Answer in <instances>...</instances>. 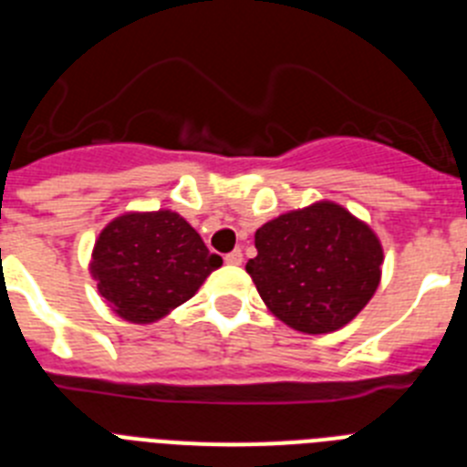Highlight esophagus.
<instances>
[{
    "label": "esophagus",
    "instance_id": "esophagus-1",
    "mask_svg": "<svg viewBox=\"0 0 467 467\" xmlns=\"http://www.w3.org/2000/svg\"><path fill=\"white\" fill-rule=\"evenodd\" d=\"M224 262L226 264H234V266H238V264L243 262V253H241V250H231V253L224 257Z\"/></svg>",
    "mask_w": 467,
    "mask_h": 467
}]
</instances>
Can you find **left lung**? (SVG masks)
Listing matches in <instances>:
<instances>
[{
  "label": "left lung",
  "instance_id": "8db88e82",
  "mask_svg": "<svg viewBox=\"0 0 467 467\" xmlns=\"http://www.w3.org/2000/svg\"><path fill=\"white\" fill-rule=\"evenodd\" d=\"M245 264L264 304L306 334L344 327L377 292L383 250L374 231L337 203L266 222Z\"/></svg>",
  "mask_w": 467,
  "mask_h": 467
}]
</instances>
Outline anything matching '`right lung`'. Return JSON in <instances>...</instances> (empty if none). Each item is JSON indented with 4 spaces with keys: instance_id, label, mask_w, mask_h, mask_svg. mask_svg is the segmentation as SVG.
Returning a JSON list of instances; mask_svg holds the SVG:
<instances>
[{
    "instance_id": "right-lung-1",
    "label": "right lung",
    "mask_w": 467,
    "mask_h": 467,
    "mask_svg": "<svg viewBox=\"0 0 467 467\" xmlns=\"http://www.w3.org/2000/svg\"><path fill=\"white\" fill-rule=\"evenodd\" d=\"M222 266L177 213H130L102 229L90 274L123 320L154 323L196 295Z\"/></svg>"
}]
</instances>
